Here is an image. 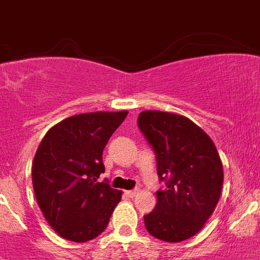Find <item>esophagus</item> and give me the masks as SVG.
Masks as SVG:
<instances>
[{
    "instance_id": "1",
    "label": "esophagus",
    "mask_w": 260,
    "mask_h": 260,
    "mask_svg": "<svg viewBox=\"0 0 260 260\" xmlns=\"http://www.w3.org/2000/svg\"><path fill=\"white\" fill-rule=\"evenodd\" d=\"M138 194V189H135V190H126L125 191V196H128V197H135Z\"/></svg>"
}]
</instances>
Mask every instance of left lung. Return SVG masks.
<instances>
[{"label": "left lung", "instance_id": "obj_1", "mask_svg": "<svg viewBox=\"0 0 260 260\" xmlns=\"http://www.w3.org/2000/svg\"><path fill=\"white\" fill-rule=\"evenodd\" d=\"M138 126L154 150L159 181L158 202L144 216L154 238L178 243L198 234L221 194L224 173L217 148L191 120L179 114L144 110Z\"/></svg>", "mask_w": 260, "mask_h": 260}]
</instances>
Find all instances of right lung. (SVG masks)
I'll return each instance as SVG.
<instances>
[{
	"mask_svg": "<svg viewBox=\"0 0 260 260\" xmlns=\"http://www.w3.org/2000/svg\"><path fill=\"white\" fill-rule=\"evenodd\" d=\"M128 112L77 114L52 126L32 165L35 196L47 222L62 238L89 242L108 226L121 191L98 182L102 151Z\"/></svg>",
	"mask_w": 260,
	"mask_h": 260,
	"instance_id": "right-lung-1",
	"label": "right lung"
}]
</instances>
